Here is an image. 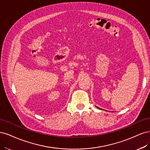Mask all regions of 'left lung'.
Listing matches in <instances>:
<instances>
[{"mask_svg":"<svg viewBox=\"0 0 150 150\" xmlns=\"http://www.w3.org/2000/svg\"><path fill=\"white\" fill-rule=\"evenodd\" d=\"M97 108H98V109H100V108H98V107H97Z\"/></svg>","mask_w":150,"mask_h":150,"instance_id":"1","label":"left lung"}]
</instances>
